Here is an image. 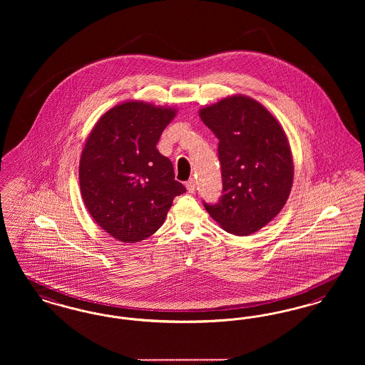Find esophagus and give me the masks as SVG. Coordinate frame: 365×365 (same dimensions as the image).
I'll list each match as a JSON object with an SVG mask.
<instances>
[{"instance_id":"obj_1","label":"esophagus","mask_w":365,"mask_h":365,"mask_svg":"<svg viewBox=\"0 0 365 365\" xmlns=\"http://www.w3.org/2000/svg\"><path fill=\"white\" fill-rule=\"evenodd\" d=\"M185 187H187V191L190 192V193H193L195 190H196V181L191 178L187 184H185Z\"/></svg>"}]
</instances>
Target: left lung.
I'll list each match as a JSON object with an SVG mask.
<instances>
[{
	"label": "left lung",
	"mask_w": 365,
	"mask_h": 365,
	"mask_svg": "<svg viewBox=\"0 0 365 365\" xmlns=\"http://www.w3.org/2000/svg\"><path fill=\"white\" fill-rule=\"evenodd\" d=\"M199 116L218 143L222 196L205 207L222 230L247 236L284 207L294 180L287 135L257 100L245 95L202 107Z\"/></svg>",
	"instance_id": "obj_1"
}]
</instances>
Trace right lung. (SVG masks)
<instances>
[{"instance_id":"1","label":"right lung","mask_w":365,"mask_h":365,"mask_svg":"<svg viewBox=\"0 0 365 365\" xmlns=\"http://www.w3.org/2000/svg\"><path fill=\"white\" fill-rule=\"evenodd\" d=\"M177 110L130 100L100 116L79 160L83 203L101 230L123 243H137L162 227L175 196L169 158L156 144Z\"/></svg>"}]
</instances>
